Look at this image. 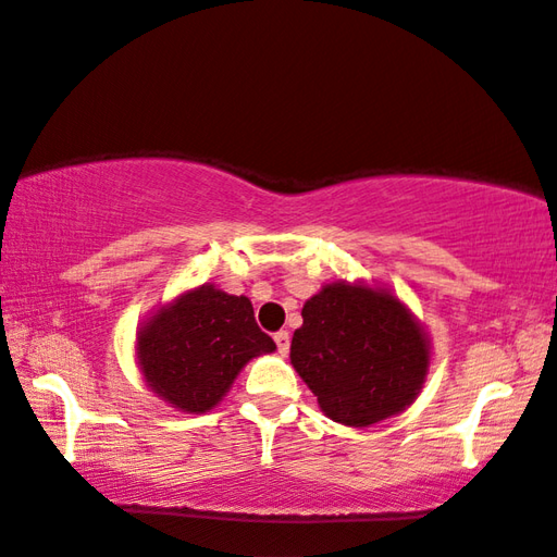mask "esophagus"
Listing matches in <instances>:
<instances>
[{
	"instance_id": "1",
	"label": "esophagus",
	"mask_w": 557,
	"mask_h": 557,
	"mask_svg": "<svg viewBox=\"0 0 557 557\" xmlns=\"http://www.w3.org/2000/svg\"><path fill=\"white\" fill-rule=\"evenodd\" d=\"M274 342H276V346H278V354H283L286 356L288 354V349H290V337H288V332H276V337H274Z\"/></svg>"
}]
</instances>
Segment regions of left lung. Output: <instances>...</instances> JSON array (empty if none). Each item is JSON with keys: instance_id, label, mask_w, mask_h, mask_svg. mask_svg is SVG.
<instances>
[{"instance_id": "obj_1", "label": "left lung", "mask_w": 557, "mask_h": 557, "mask_svg": "<svg viewBox=\"0 0 557 557\" xmlns=\"http://www.w3.org/2000/svg\"><path fill=\"white\" fill-rule=\"evenodd\" d=\"M300 314L290 363L332 422L371 426L405 412L422 393L432 339L391 288L324 283Z\"/></svg>"}]
</instances>
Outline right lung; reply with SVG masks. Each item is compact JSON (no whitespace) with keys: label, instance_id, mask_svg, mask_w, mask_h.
<instances>
[{"label":"right lung","instance_id":"add662e5","mask_svg":"<svg viewBox=\"0 0 557 557\" xmlns=\"http://www.w3.org/2000/svg\"><path fill=\"white\" fill-rule=\"evenodd\" d=\"M271 351L276 344L259 330L249 298L230 296L213 283L164 302L135 334V359L145 385L186 414L213 409L239 371Z\"/></svg>","mask_w":557,"mask_h":557}]
</instances>
